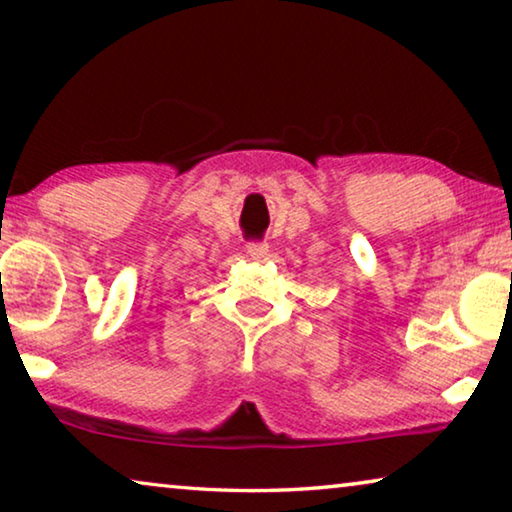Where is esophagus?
I'll return each instance as SVG.
<instances>
[{"label": "esophagus", "mask_w": 512, "mask_h": 512, "mask_svg": "<svg viewBox=\"0 0 512 512\" xmlns=\"http://www.w3.org/2000/svg\"><path fill=\"white\" fill-rule=\"evenodd\" d=\"M246 253L253 259H257V262H262V259H266L268 255V244L266 241H248Z\"/></svg>", "instance_id": "obj_1"}]
</instances>
